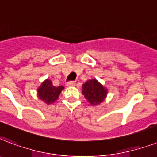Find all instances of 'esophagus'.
Segmentation results:
<instances>
[{"label":"esophagus","mask_w":157,"mask_h":157,"mask_svg":"<svg viewBox=\"0 0 157 157\" xmlns=\"http://www.w3.org/2000/svg\"><path fill=\"white\" fill-rule=\"evenodd\" d=\"M66 86H73L75 85V82H66Z\"/></svg>","instance_id":"obj_1"}]
</instances>
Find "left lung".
Here are the masks:
<instances>
[{
    "mask_svg": "<svg viewBox=\"0 0 157 157\" xmlns=\"http://www.w3.org/2000/svg\"><path fill=\"white\" fill-rule=\"evenodd\" d=\"M82 88V95L92 106L100 105L107 97L108 89L96 78L87 80Z\"/></svg>",
    "mask_w": 157,
    "mask_h": 157,
    "instance_id": "obj_1",
    "label": "left lung"
}]
</instances>
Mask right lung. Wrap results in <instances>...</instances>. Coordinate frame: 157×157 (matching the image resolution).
I'll use <instances>...</instances> for the list:
<instances>
[{
  "label": "right lung",
  "mask_w": 157,
  "mask_h": 157,
  "mask_svg": "<svg viewBox=\"0 0 157 157\" xmlns=\"http://www.w3.org/2000/svg\"><path fill=\"white\" fill-rule=\"evenodd\" d=\"M64 89L63 86H54L52 81L45 79L37 89L38 98L47 105H51L58 99L60 93Z\"/></svg>",
  "instance_id": "obj_1"
}]
</instances>
